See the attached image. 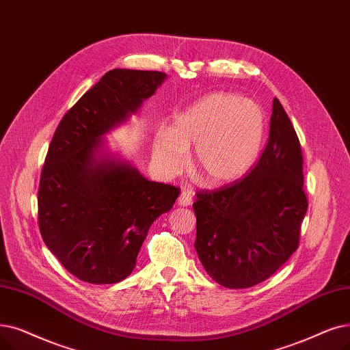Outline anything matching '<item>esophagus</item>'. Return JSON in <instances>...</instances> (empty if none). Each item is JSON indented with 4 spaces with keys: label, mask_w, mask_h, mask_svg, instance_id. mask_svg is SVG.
Segmentation results:
<instances>
[{
    "label": "esophagus",
    "mask_w": 350,
    "mask_h": 350,
    "mask_svg": "<svg viewBox=\"0 0 350 350\" xmlns=\"http://www.w3.org/2000/svg\"><path fill=\"white\" fill-rule=\"evenodd\" d=\"M193 196H194V193L190 191V190H183V191H181V194L178 196V199H177L178 206H183V207L190 206L193 203Z\"/></svg>",
    "instance_id": "obj_1"
}]
</instances>
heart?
I'll return each instance as SVG.
<instances>
[{"label": "heart", "mask_w": 350, "mask_h": 350, "mask_svg": "<svg viewBox=\"0 0 350 350\" xmlns=\"http://www.w3.org/2000/svg\"><path fill=\"white\" fill-rule=\"evenodd\" d=\"M265 133L259 105L230 93H211L178 113L170 130L153 143L157 164L177 173L186 150L194 147L193 170L208 187H221L245 176L254 163Z\"/></svg>", "instance_id": "heart-1"}]
</instances>
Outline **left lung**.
Returning a JSON list of instances; mask_svg holds the SVG:
<instances>
[{
  "label": "left lung",
  "mask_w": 350,
  "mask_h": 350,
  "mask_svg": "<svg viewBox=\"0 0 350 350\" xmlns=\"http://www.w3.org/2000/svg\"><path fill=\"white\" fill-rule=\"evenodd\" d=\"M194 247L207 275L229 288L269 279L299 246L308 211L303 156L291 118L273 100L269 142L252 172L197 193Z\"/></svg>",
  "instance_id": "1"
}]
</instances>
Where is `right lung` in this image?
Wrapping results in <instances>:
<instances>
[{
	"instance_id": "1",
	"label": "right lung",
	"mask_w": 350,
	"mask_h": 350,
	"mask_svg": "<svg viewBox=\"0 0 350 350\" xmlns=\"http://www.w3.org/2000/svg\"><path fill=\"white\" fill-rule=\"evenodd\" d=\"M165 79L160 71L105 72L53 135L40 178L38 226L45 246L83 282L111 284L130 276L150 226L180 194L103 150V135L137 113Z\"/></svg>"
}]
</instances>
